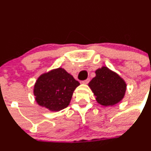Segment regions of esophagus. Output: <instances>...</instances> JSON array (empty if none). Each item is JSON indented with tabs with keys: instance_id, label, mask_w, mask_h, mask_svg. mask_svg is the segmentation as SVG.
Returning <instances> with one entry per match:
<instances>
[{
	"instance_id": "34e87169",
	"label": "esophagus",
	"mask_w": 151,
	"mask_h": 151,
	"mask_svg": "<svg viewBox=\"0 0 151 151\" xmlns=\"http://www.w3.org/2000/svg\"><path fill=\"white\" fill-rule=\"evenodd\" d=\"M89 81H90V79L89 78H87L86 80H85V81H82L81 82V83H83V84H88V83H89Z\"/></svg>"
}]
</instances>
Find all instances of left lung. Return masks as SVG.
<instances>
[{"label":"left lung","mask_w":151,"mask_h":151,"mask_svg":"<svg viewBox=\"0 0 151 151\" xmlns=\"http://www.w3.org/2000/svg\"><path fill=\"white\" fill-rule=\"evenodd\" d=\"M96 76L89 82L97 102L103 106H113L119 102L126 91L125 82L116 73L106 67L96 70Z\"/></svg>","instance_id":"8db88e82"}]
</instances>
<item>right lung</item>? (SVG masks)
Returning a JSON list of instances; mask_svg holds the SVG:
<instances>
[{"label":"right lung","instance_id":"obj_1","mask_svg":"<svg viewBox=\"0 0 151 151\" xmlns=\"http://www.w3.org/2000/svg\"><path fill=\"white\" fill-rule=\"evenodd\" d=\"M79 85L65 70L59 68L38 78L34 94L39 105L50 111H60L68 106L74 90Z\"/></svg>","mask_w":151,"mask_h":151}]
</instances>
